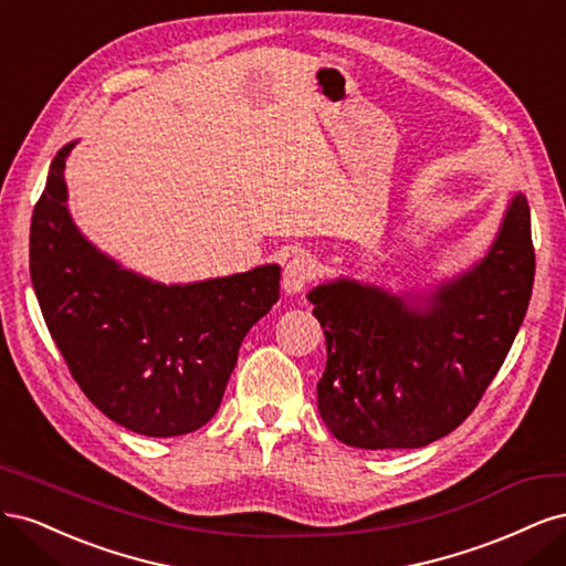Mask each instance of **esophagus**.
<instances>
[{
	"instance_id": "34e87169",
	"label": "esophagus",
	"mask_w": 566,
	"mask_h": 566,
	"mask_svg": "<svg viewBox=\"0 0 566 566\" xmlns=\"http://www.w3.org/2000/svg\"><path fill=\"white\" fill-rule=\"evenodd\" d=\"M314 276V266L306 256L297 254L283 269V290L287 295H297Z\"/></svg>"
}]
</instances>
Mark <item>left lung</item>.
<instances>
[{
  "mask_svg": "<svg viewBox=\"0 0 566 566\" xmlns=\"http://www.w3.org/2000/svg\"><path fill=\"white\" fill-rule=\"evenodd\" d=\"M526 196L512 193L491 248L413 293L339 276L310 295L328 361L318 413L356 449H420L465 420L503 366L534 287Z\"/></svg>",
  "mask_w": 566,
  "mask_h": 566,
  "instance_id": "left-lung-1",
  "label": "left lung"
}]
</instances>
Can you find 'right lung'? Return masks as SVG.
<instances>
[{
  "instance_id": "add662e5",
  "label": "right lung",
  "mask_w": 566,
  "mask_h": 566,
  "mask_svg": "<svg viewBox=\"0 0 566 566\" xmlns=\"http://www.w3.org/2000/svg\"><path fill=\"white\" fill-rule=\"evenodd\" d=\"M51 160L30 224V279L46 328L87 399L146 437L208 422L238 349L279 302V264L165 285L125 269L84 235L67 210L65 160Z\"/></svg>"
}]
</instances>
